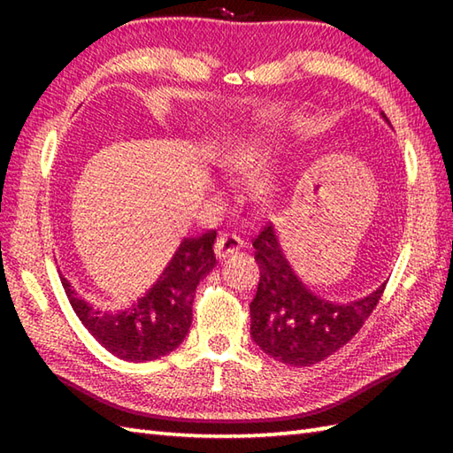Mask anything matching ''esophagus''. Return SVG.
Wrapping results in <instances>:
<instances>
[{
	"label": "esophagus",
	"instance_id": "34e87169",
	"mask_svg": "<svg viewBox=\"0 0 453 453\" xmlns=\"http://www.w3.org/2000/svg\"><path fill=\"white\" fill-rule=\"evenodd\" d=\"M243 239L237 237L234 234H221L218 237V242L214 245V253H216V258H219V261H224L226 257L237 253L239 249H243Z\"/></svg>",
	"mask_w": 453,
	"mask_h": 453
}]
</instances>
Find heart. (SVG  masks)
Masks as SVG:
<instances>
[{
	"label": "heart",
	"instance_id": "heart-1",
	"mask_svg": "<svg viewBox=\"0 0 453 453\" xmlns=\"http://www.w3.org/2000/svg\"><path fill=\"white\" fill-rule=\"evenodd\" d=\"M282 120L280 111H265L255 114L245 132L219 143L211 151V165L224 175H239V173H249L255 169L265 157L268 140L280 128ZM249 195L257 204H271L276 196L273 175H268L265 171L255 173L251 182H249Z\"/></svg>",
	"mask_w": 453,
	"mask_h": 453
}]
</instances>
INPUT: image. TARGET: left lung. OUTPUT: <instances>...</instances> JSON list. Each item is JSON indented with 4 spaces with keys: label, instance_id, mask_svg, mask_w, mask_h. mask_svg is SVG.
<instances>
[{
    "label": "left lung",
    "instance_id": "1",
    "mask_svg": "<svg viewBox=\"0 0 453 453\" xmlns=\"http://www.w3.org/2000/svg\"><path fill=\"white\" fill-rule=\"evenodd\" d=\"M381 117L389 124L386 114ZM253 247L261 280L249 305L251 336L258 349L282 364L313 365L342 349L362 329L386 288L383 282L360 300L334 303L302 282L273 226L258 234Z\"/></svg>",
    "mask_w": 453,
    "mask_h": 453
}]
</instances>
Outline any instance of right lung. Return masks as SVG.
I'll use <instances>...</instances> for the list:
<instances>
[{
	"label": "right lung",
	"instance_id": "obj_1",
	"mask_svg": "<svg viewBox=\"0 0 453 453\" xmlns=\"http://www.w3.org/2000/svg\"><path fill=\"white\" fill-rule=\"evenodd\" d=\"M216 232L182 239L175 255L150 290L127 310L103 311L75 292L60 276L75 315L103 349L127 362H148L173 352L192 323L196 286L216 265Z\"/></svg>",
	"mask_w": 453,
	"mask_h": 453
}]
</instances>
